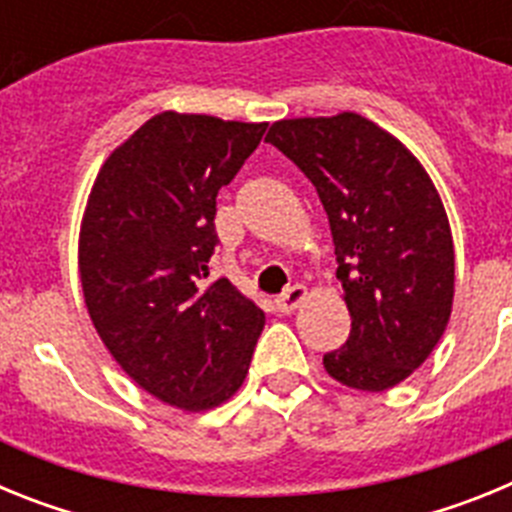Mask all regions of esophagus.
<instances>
[{"instance_id":"1","label":"esophagus","mask_w":512,"mask_h":512,"mask_svg":"<svg viewBox=\"0 0 512 512\" xmlns=\"http://www.w3.org/2000/svg\"><path fill=\"white\" fill-rule=\"evenodd\" d=\"M307 297L305 284H292L289 289H284V295L277 297V310L279 312H295L302 305V300Z\"/></svg>"}]
</instances>
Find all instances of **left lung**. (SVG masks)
<instances>
[{
	"instance_id": "8db88e82",
	"label": "left lung",
	"mask_w": 512,
	"mask_h": 512,
	"mask_svg": "<svg viewBox=\"0 0 512 512\" xmlns=\"http://www.w3.org/2000/svg\"><path fill=\"white\" fill-rule=\"evenodd\" d=\"M318 189L351 333L325 372L384 392L423 364L454 305V241L438 189L395 135L356 112L279 120L266 135Z\"/></svg>"
}]
</instances>
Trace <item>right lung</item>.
Instances as JSON below:
<instances>
[{"label":"right lung","instance_id":"1","mask_svg":"<svg viewBox=\"0 0 512 512\" xmlns=\"http://www.w3.org/2000/svg\"><path fill=\"white\" fill-rule=\"evenodd\" d=\"M266 122L158 112L107 156L79 233V277L99 338L138 387L187 413L238 392L264 310L210 279L215 200Z\"/></svg>","mask_w":512,"mask_h":512}]
</instances>
